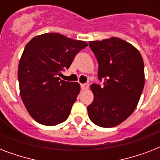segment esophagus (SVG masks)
Returning <instances> with one entry per match:
<instances>
[{"label":"esophagus","instance_id":"esophagus-1","mask_svg":"<svg viewBox=\"0 0 160 160\" xmlns=\"http://www.w3.org/2000/svg\"><path fill=\"white\" fill-rule=\"evenodd\" d=\"M80 86H81V90H88V88H89V84H87V83H86V84H82Z\"/></svg>","mask_w":160,"mask_h":160}]
</instances>
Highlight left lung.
<instances>
[{
  "mask_svg": "<svg viewBox=\"0 0 160 160\" xmlns=\"http://www.w3.org/2000/svg\"><path fill=\"white\" fill-rule=\"evenodd\" d=\"M99 63L98 78L92 84L94 100L87 106L90 120L103 128L121 124L134 112L144 86L143 58L131 44L111 37L89 42Z\"/></svg>",
  "mask_w": 160,
  "mask_h": 160,
  "instance_id": "left-lung-1",
  "label": "left lung"
}]
</instances>
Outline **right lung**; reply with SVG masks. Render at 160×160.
Wrapping results in <instances>:
<instances>
[{
  "label": "right lung",
  "mask_w": 160,
  "mask_h": 160,
  "mask_svg": "<svg viewBox=\"0 0 160 160\" xmlns=\"http://www.w3.org/2000/svg\"><path fill=\"white\" fill-rule=\"evenodd\" d=\"M87 46L59 33L35 36L27 43L19 63L18 80L21 100L36 122L53 126L67 119L80 85L60 77Z\"/></svg>",
  "instance_id": "add662e5"
}]
</instances>
